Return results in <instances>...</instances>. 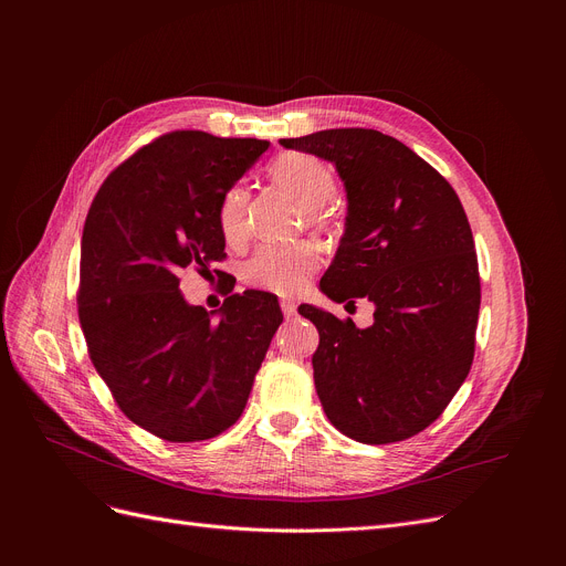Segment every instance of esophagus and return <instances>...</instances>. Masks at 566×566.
Returning <instances> with one entry per match:
<instances>
[{
  "label": "esophagus",
  "mask_w": 566,
  "mask_h": 566,
  "mask_svg": "<svg viewBox=\"0 0 566 566\" xmlns=\"http://www.w3.org/2000/svg\"><path fill=\"white\" fill-rule=\"evenodd\" d=\"M280 307H282V312H284V316H286V318L295 316V303H293V301H282V303H280Z\"/></svg>",
  "instance_id": "34e87169"
}]
</instances>
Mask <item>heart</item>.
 <instances>
[{"instance_id":"b5f03b06","label":"heart","mask_w":566,"mask_h":566,"mask_svg":"<svg viewBox=\"0 0 566 566\" xmlns=\"http://www.w3.org/2000/svg\"><path fill=\"white\" fill-rule=\"evenodd\" d=\"M271 176L277 186L289 190L307 208V224L323 229L328 227L331 216L325 213L323 203L331 201L337 190L335 174L328 163L310 154H286L271 165ZM248 206L250 192L243 184L231 186L218 208L220 231L229 243H241L248 235ZM321 254L312 243H265L245 263L248 284L271 291L277 295L301 293L310 277L316 273Z\"/></svg>"}]
</instances>
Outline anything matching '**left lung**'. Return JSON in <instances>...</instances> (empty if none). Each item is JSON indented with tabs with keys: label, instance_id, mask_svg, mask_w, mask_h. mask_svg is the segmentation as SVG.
Returning <instances> with one entry per match:
<instances>
[{
	"label": "left lung",
	"instance_id": "obj_1",
	"mask_svg": "<svg viewBox=\"0 0 566 566\" xmlns=\"http://www.w3.org/2000/svg\"><path fill=\"white\" fill-rule=\"evenodd\" d=\"M280 144L331 160L346 188V231L323 293L376 307L365 331L312 305L301 312L318 331L321 406L353 440H406L440 418L474 358L482 286L463 206L427 160L378 130L335 128Z\"/></svg>",
	"mask_w": 566,
	"mask_h": 566
}]
</instances>
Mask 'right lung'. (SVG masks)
I'll return each instance as SVG.
<instances>
[{
  "instance_id": "obj_1",
  "label": "right lung",
  "mask_w": 566,
  "mask_h": 566,
  "mask_svg": "<svg viewBox=\"0 0 566 566\" xmlns=\"http://www.w3.org/2000/svg\"><path fill=\"white\" fill-rule=\"evenodd\" d=\"M265 148L201 130L160 135L88 208L77 291L88 358L126 418L163 440H208L241 418L282 323L271 293H231L213 318L178 291L184 268L208 273L227 256L220 201Z\"/></svg>"
}]
</instances>
